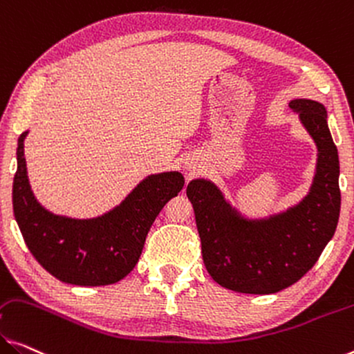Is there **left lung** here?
<instances>
[{
	"instance_id": "obj_1",
	"label": "left lung",
	"mask_w": 354,
	"mask_h": 354,
	"mask_svg": "<svg viewBox=\"0 0 354 354\" xmlns=\"http://www.w3.org/2000/svg\"><path fill=\"white\" fill-rule=\"evenodd\" d=\"M292 112L317 145V169L301 203L266 218H247L205 178L188 183L205 269L216 283L245 295H274L313 268L340 215L339 153L318 101L292 100Z\"/></svg>"
}]
</instances>
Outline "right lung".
I'll use <instances>...</instances> for the list:
<instances>
[{"label": "right lung", "mask_w": 354, "mask_h": 354, "mask_svg": "<svg viewBox=\"0 0 354 354\" xmlns=\"http://www.w3.org/2000/svg\"><path fill=\"white\" fill-rule=\"evenodd\" d=\"M21 133L12 185L14 216L26 247L42 268L64 283L101 286L117 283L138 264L150 226L166 203L180 193L178 171L145 177L117 207L96 218L55 215L31 192Z\"/></svg>", "instance_id": "right-lung-1"}]
</instances>
